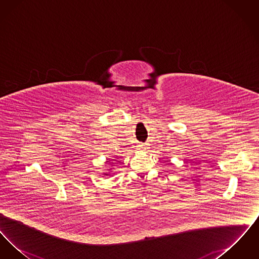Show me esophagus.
I'll list each match as a JSON object with an SVG mask.
<instances>
[{
  "instance_id": "obj_1",
  "label": "esophagus",
  "mask_w": 259,
  "mask_h": 259,
  "mask_svg": "<svg viewBox=\"0 0 259 259\" xmlns=\"http://www.w3.org/2000/svg\"><path fill=\"white\" fill-rule=\"evenodd\" d=\"M148 148V144H139V145H138V149H139V150H147Z\"/></svg>"
}]
</instances>
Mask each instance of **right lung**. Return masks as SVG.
<instances>
[{
  "label": "right lung",
  "mask_w": 259,
  "mask_h": 259,
  "mask_svg": "<svg viewBox=\"0 0 259 259\" xmlns=\"http://www.w3.org/2000/svg\"><path fill=\"white\" fill-rule=\"evenodd\" d=\"M112 158H117V157H116V156H115V157H112ZM114 161H116V159H111V160L107 161V162H108V163H107V165H110V164H111V165H112V164H113V163H114ZM109 171H111V169H109ZM110 174H111V172H104V175H105V176H108V175H110Z\"/></svg>",
  "instance_id": "add662e5"
}]
</instances>
